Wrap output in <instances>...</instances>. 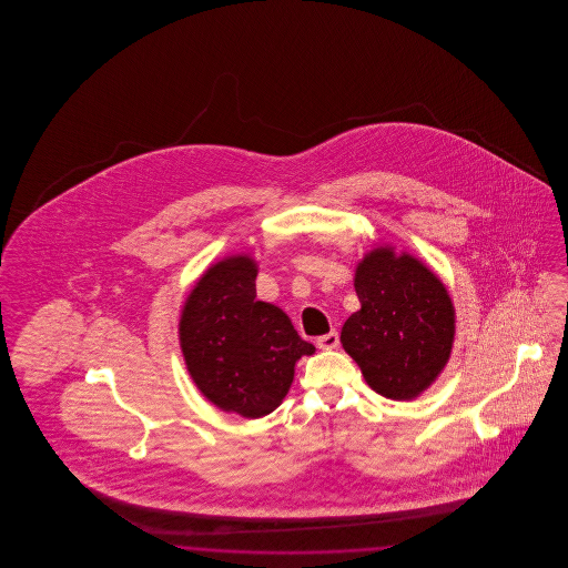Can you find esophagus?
Listing matches in <instances>:
<instances>
[{"label": "esophagus", "mask_w": 568, "mask_h": 568, "mask_svg": "<svg viewBox=\"0 0 568 568\" xmlns=\"http://www.w3.org/2000/svg\"><path fill=\"white\" fill-rule=\"evenodd\" d=\"M317 347L320 349H336L338 347V334L336 332H327L324 336L317 338Z\"/></svg>", "instance_id": "esophagus-1"}]
</instances>
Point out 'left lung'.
Segmentation results:
<instances>
[{"label":"left lung","instance_id":"8db88e82","mask_svg":"<svg viewBox=\"0 0 568 568\" xmlns=\"http://www.w3.org/2000/svg\"><path fill=\"white\" fill-rule=\"evenodd\" d=\"M362 308L343 325V349L385 398L413 400L449 362L456 311L447 287L417 257L377 246L355 268Z\"/></svg>","mask_w":568,"mask_h":568}]
</instances>
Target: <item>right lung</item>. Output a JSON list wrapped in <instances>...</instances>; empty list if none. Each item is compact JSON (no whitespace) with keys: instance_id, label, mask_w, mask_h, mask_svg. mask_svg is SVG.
<instances>
[{"instance_id":"add662e5","label":"right lung","mask_w":568,"mask_h":568,"mask_svg":"<svg viewBox=\"0 0 568 568\" xmlns=\"http://www.w3.org/2000/svg\"><path fill=\"white\" fill-rule=\"evenodd\" d=\"M257 264L232 255L200 276L185 300L179 336L197 389L213 405L257 419L287 396L294 366L315 347L290 317L255 294Z\"/></svg>"}]
</instances>
